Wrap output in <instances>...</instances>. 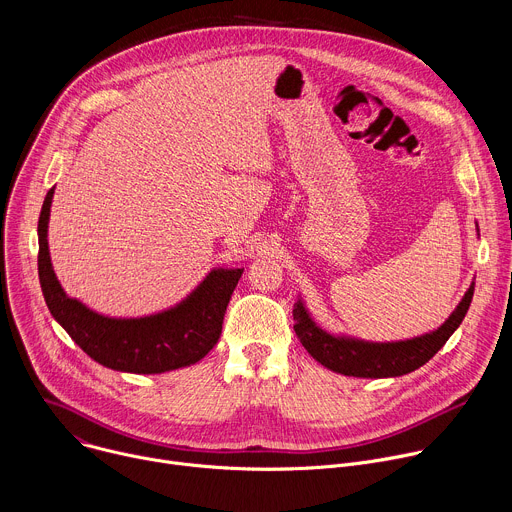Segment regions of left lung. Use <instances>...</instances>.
Here are the masks:
<instances>
[{
  "instance_id": "left-lung-1",
  "label": "left lung",
  "mask_w": 512,
  "mask_h": 512,
  "mask_svg": "<svg viewBox=\"0 0 512 512\" xmlns=\"http://www.w3.org/2000/svg\"><path fill=\"white\" fill-rule=\"evenodd\" d=\"M474 296V283L464 294L452 316L429 334L401 342H364L324 332L308 314L302 300L294 306V330L304 348L326 369L362 379H385L407 375L440 350L462 324Z\"/></svg>"
}]
</instances>
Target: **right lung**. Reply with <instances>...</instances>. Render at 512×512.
I'll use <instances>...</instances> for the list:
<instances>
[{
  "instance_id": "1",
  "label": "right lung",
  "mask_w": 512,
  "mask_h": 512,
  "mask_svg": "<svg viewBox=\"0 0 512 512\" xmlns=\"http://www.w3.org/2000/svg\"><path fill=\"white\" fill-rule=\"evenodd\" d=\"M54 188L38 221V277L52 318L93 360L113 371L158 375L204 358L221 338L223 318L243 269H212L178 306L145 318H109L72 300L60 287L48 253Z\"/></svg>"
}]
</instances>
